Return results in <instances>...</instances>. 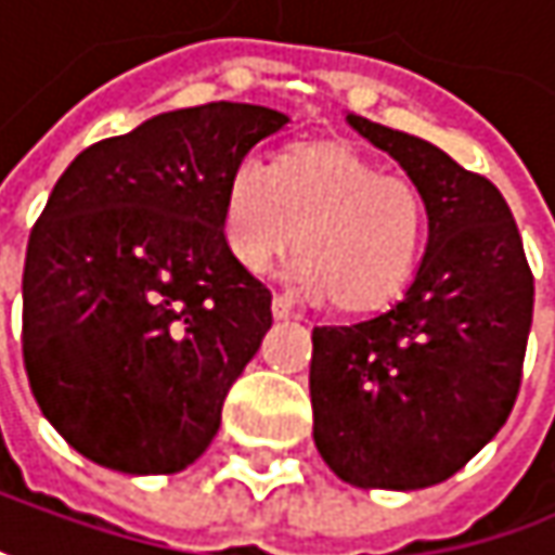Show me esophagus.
Segmentation results:
<instances>
[{"label":"esophagus","instance_id":"1","mask_svg":"<svg viewBox=\"0 0 555 555\" xmlns=\"http://www.w3.org/2000/svg\"><path fill=\"white\" fill-rule=\"evenodd\" d=\"M271 315H274V319H278V321H291V319H296V312H293L291 299L278 293V296L271 299Z\"/></svg>","mask_w":555,"mask_h":555}]
</instances>
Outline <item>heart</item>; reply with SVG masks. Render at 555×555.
Here are the masks:
<instances>
[{"mask_svg":"<svg viewBox=\"0 0 555 555\" xmlns=\"http://www.w3.org/2000/svg\"><path fill=\"white\" fill-rule=\"evenodd\" d=\"M422 234L415 183L380 171L344 140L293 150L278 175L243 158L228 181L224 236L236 259L264 271L296 240L293 284L312 299L331 296L340 312H374L397 299L415 271Z\"/></svg>","mask_w":555,"mask_h":555,"instance_id":"heart-1","label":"heart"}]
</instances>
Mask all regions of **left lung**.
I'll list each match as a JSON object with an SVG mask.
<instances>
[{
    "instance_id": "8db88e82",
    "label": "left lung",
    "mask_w": 555,
    "mask_h": 555,
    "mask_svg": "<svg viewBox=\"0 0 555 555\" xmlns=\"http://www.w3.org/2000/svg\"><path fill=\"white\" fill-rule=\"evenodd\" d=\"M400 162L428 211V246L387 312L312 331L315 447L352 487L422 490L481 453L513 412L534 278L503 193L443 150L347 115Z\"/></svg>"
}]
</instances>
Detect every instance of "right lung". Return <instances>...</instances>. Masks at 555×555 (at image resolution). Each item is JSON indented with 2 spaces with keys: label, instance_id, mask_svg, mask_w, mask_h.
I'll return each mask as SVG.
<instances>
[{
  "label": "right lung",
  "instance_id": "right-lung-1",
  "mask_svg": "<svg viewBox=\"0 0 555 555\" xmlns=\"http://www.w3.org/2000/svg\"><path fill=\"white\" fill-rule=\"evenodd\" d=\"M291 125L208 102L162 112L65 168L24 259V369L70 447L125 475H175L271 327V293L228 246L234 168Z\"/></svg>",
  "mask_w": 555,
  "mask_h": 555
}]
</instances>
